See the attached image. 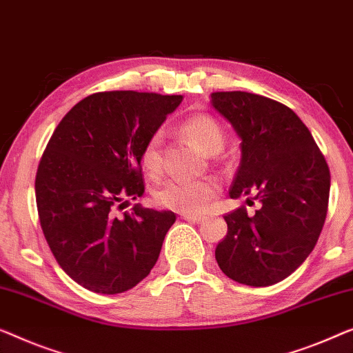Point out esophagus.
I'll use <instances>...</instances> for the list:
<instances>
[{"label": "esophagus", "mask_w": 353, "mask_h": 353, "mask_svg": "<svg viewBox=\"0 0 353 353\" xmlns=\"http://www.w3.org/2000/svg\"><path fill=\"white\" fill-rule=\"evenodd\" d=\"M181 218L186 219V221H192V223H201V221H203V219H205L203 214H188V213L181 214Z\"/></svg>", "instance_id": "1"}]
</instances>
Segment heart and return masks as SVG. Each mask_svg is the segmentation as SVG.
I'll return each instance as SVG.
<instances>
[{
  "mask_svg": "<svg viewBox=\"0 0 353 353\" xmlns=\"http://www.w3.org/2000/svg\"><path fill=\"white\" fill-rule=\"evenodd\" d=\"M183 130L207 154H216L224 146V132L212 116L197 114L189 117L183 124ZM161 143L162 134L154 132L145 143L141 151V165L150 175L161 170ZM221 191L214 178L199 180H170L156 192V201L161 207L178 213H199L208 205Z\"/></svg>",
  "mask_w": 353,
  "mask_h": 353,
  "instance_id": "1",
  "label": "heart"
}]
</instances>
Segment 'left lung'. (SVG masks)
Instances as JSON below:
<instances>
[{
  "label": "left lung",
  "instance_id": "left-lung-1",
  "mask_svg": "<svg viewBox=\"0 0 353 353\" xmlns=\"http://www.w3.org/2000/svg\"><path fill=\"white\" fill-rule=\"evenodd\" d=\"M210 103L236 130L240 165L229 196L261 205L228 213L214 258L250 287L282 282L305 261L323 228L330 168L304 122L288 106L250 92H214ZM247 199V201H248Z\"/></svg>",
  "mask_w": 353,
  "mask_h": 353
}]
</instances>
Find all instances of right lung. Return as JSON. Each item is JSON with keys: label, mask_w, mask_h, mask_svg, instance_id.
<instances>
[{"label": "right lung", "mask_w": 353, "mask_h": 353, "mask_svg": "<svg viewBox=\"0 0 353 353\" xmlns=\"http://www.w3.org/2000/svg\"><path fill=\"white\" fill-rule=\"evenodd\" d=\"M181 95L99 92L60 121L41 157L34 192L50 252L66 274L94 293L140 283L159 258L175 213L114 208L143 196L141 151L181 103Z\"/></svg>", "instance_id": "right-lung-1"}]
</instances>
